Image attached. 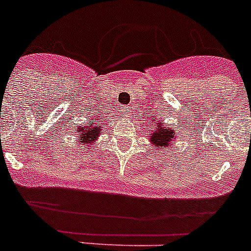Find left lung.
<instances>
[{
  "mask_svg": "<svg viewBox=\"0 0 251 251\" xmlns=\"http://www.w3.org/2000/svg\"><path fill=\"white\" fill-rule=\"evenodd\" d=\"M151 121L154 124L153 125V129L151 130V134H149V140L151 142V144L154 145L155 149L161 148H170L171 144H174L175 139H176V131H175L172 127H167V125L162 124V120L151 119Z\"/></svg>",
  "mask_w": 251,
  "mask_h": 251,
  "instance_id": "1",
  "label": "left lung"
}]
</instances>
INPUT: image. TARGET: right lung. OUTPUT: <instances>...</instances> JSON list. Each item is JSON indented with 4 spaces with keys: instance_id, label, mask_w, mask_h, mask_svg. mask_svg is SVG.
I'll use <instances>...</instances> for the list:
<instances>
[{
    "instance_id": "obj_1",
    "label": "right lung",
    "mask_w": 251,
    "mask_h": 251,
    "mask_svg": "<svg viewBox=\"0 0 251 251\" xmlns=\"http://www.w3.org/2000/svg\"><path fill=\"white\" fill-rule=\"evenodd\" d=\"M88 120L89 121L81 122L74 130L75 135H76V142L79 144H94L98 136L100 135V131H102L103 120L100 119V116L89 115Z\"/></svg>"
}]
</instances>
